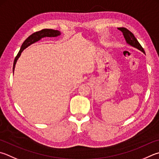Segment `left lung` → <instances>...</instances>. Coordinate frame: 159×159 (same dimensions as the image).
Listing matches in <instances>:
<instances>
[{
    "label": "left lung",
    "mask_w": 159,
    "mask_h": 159,
    "mask_svg": "<svg viewBox=\"0 0 159 159\" xmlns=\"http://www.w3.org/2000/svg\"><path fill=\"white\" fill-rule=\"evenodd\" d=\"M118 30H120L122 32L124 37H125L127 44L132 46V47L138 48V49L143 51V53H145V51H144L142 46L140 44V43L138 42L137 39L135 38V36L134 35V34H133L131 31H129L128 29H126V28H118Z\"/></svg>",
    "instance_id": "8db88e82"
}]
</instances>
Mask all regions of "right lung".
Wrapping results in <instances>:
<instances>
[{
	"instance_id": "obj_1",
	"label": "right lung",
	"mask_w": 159,
	"mask_h": 159,
	"mask_svg": "<svg viewBox=\"0 0 159 159\" xmlns=\"http://www.w3.org/2000/svg\"><path fill=\"white\" fill-rule=\"evenodd\" d=\"M60 32L58 30H55L52 29H43L42 30L35 32V33H33L31 35L28 37V38L25 40L24 42L22 44L21 47V49H20V51H19L18 54L16 55V56L15 57V59H14V65H13V73L14 71V68H15V65L16 63L17 60H18L19 56H21V52L24 51L25 48H27L28 46L33 44V43L39 41L40 39L43 38V37H57L60 35Z\"/></svg>"
}]
</instances>
